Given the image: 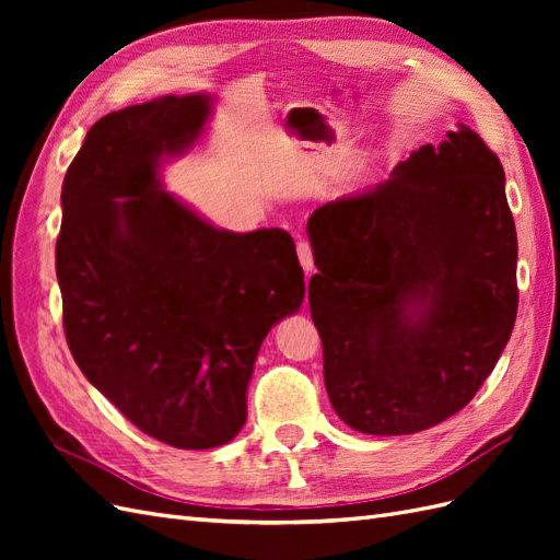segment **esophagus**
Instances as JSON below:
<instances>
[{"mask_svg":"<svg viewBox=\"0 0 560 560\" xmlns=\"http://www.w3.org/2000/svg\"><path fill=\"white\" fill-rule=\"evenodd\" d=\"M296 254H299V261L303 266V270L311 276L315 270V261H313V247L308 241H299L296 243Z\"/></svg>","mask_w":560,"mask_h":560,"instance_id":"esophagus-1","label":"esophagus"}]
</instances>
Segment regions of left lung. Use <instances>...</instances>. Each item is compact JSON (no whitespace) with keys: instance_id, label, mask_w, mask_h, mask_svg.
<instances>
[{"instance_id":"8db88e82","label":"left lung","mask_w":560,"mask_h":560,"mask_svg":"<svg viewBox=\"0 0 560 560\" xmlns=\"http://www.w3.org/2000/svg\"><path fill=\"white\" fill-rule=\"evenodd\" d=\"M327 395L364 434H413L471 401L510 341L516 226L500 159L457 126L389 179L308 219Z\"/></svg>"}]
</instances>
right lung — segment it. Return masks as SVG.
<instances>
[{
  "instance_id": "add662e5",
  "label": "right lung",
  "mask_w": 560,
  "mask_h": 560,
  "mask_svg": "<svg viewBox=\"0 0 560 560\" xmlns=\"http://www.w3.org/2000/svg\"><path fill=\"white\" fill-rule=\"evenodd\" d=\"M212 97L163 95L100 118L67 167L56 273L79 369L135 428L206 451L247 420L270 327L306 284L282 229H217L161 184L206 130Z\"/></svg>"
}]
</instances>
